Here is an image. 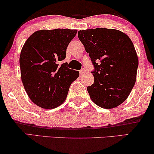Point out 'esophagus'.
<instances>
[{
    "instance_id": "34e87169",
    "label": "esophagus",
    "mask_w": 154,
    "mask_h": 154,
    "mask_svg": "<svg viewBox=\"0 0 154 154\" xmlns=\"http://www.w3.org/2000/svg\"><path fill=\"white\" fill-rule=\"evenodd\" d=\"M85 73H86V71H85L84 69H82L81 71H80V75H84Z\"/></svg>"
}]
</instances>
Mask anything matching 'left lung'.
<instances>
[{"mask_svg": "<svg viewBox=\"0 0 154 154\" xmlns=\"http://www.w3.org/2000/svg\"><path fill=\"white\" fill-rule=\"evenodd\" d=\"M78 36L95 67L94 83L87 88L91 100L103 108L119 106L137 79L139 60L131 39L122 32L107 28L80 30Z\"/></svg>", "mask_w": 154, "mask_h": 154, "instance_id": "8db88e82", "label": "left lung"}]
</instances>
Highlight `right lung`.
<instances>
[{"mask_svg": "<svg viewBox=\"0 0 154 154\" xmlns=\"http://www.w3.org/2000/svg\"><path fill=\"white\" fill-rule=\"evenodd\" d=\"M76 29H42L24 44L20 56L21 79L29 99L44 109H53L65 101L72 82L79 72L59 66Z\"/></svg>", "mask_w": 154, "mask_h": 154, "instance_id": "obj_1", "label": "right lung"}]
</instances>
